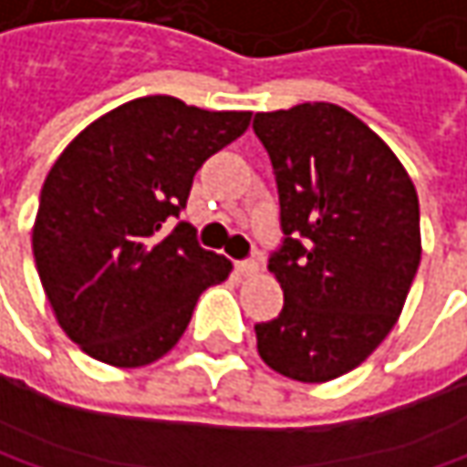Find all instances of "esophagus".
Listing matches in <instances>:
<instances>
[{
    "instance_id": "34e87169",
    "label": "esophagus",
    "mask_w": 467,
    "mask_h": 467,
    "mask_svg": "<svg viewBox=\"0 0 467 467\" xmlns=\"http://www.w3.org/2000/svg\"><path fill=\"white\" fill-rule=\"evenodd\" d=\"M234 267H237V273H240V275H256V273H259V262H256V259H243V262H237V265H234Z\"/></svg>"
}]
</instances>
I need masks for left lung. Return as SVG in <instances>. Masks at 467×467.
<instances>
[{"instance_id": "8db88e82", "label": "left lung", "mask_w": 467, "mask_h": 467, "mask_svg": "<svg viewBox=\"0 0 467 467\" xmlns=\"http://www.w3.org/2000/svg\"><path fill=\"white\" fill-rule=\"evenodd\" d=\"M280 200L270 273L283 310L256 323L277 374L328 382L368 358L401 316L420 267L417 190L390 147L337 104L259 111Z\"/></svg>"}]
</instances>
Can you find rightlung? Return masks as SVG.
<instances>
[{"label":"right lung","mask_w":467,"mask_h":467,"mask_svg":"<svg viewBox=\"0 0 467 467\" xmlns=\"http://www.w3.org/2000/svg\"><path fill=\"white\" fill-rule=\"evenodd\" d=\"M251 111L147 96L90 122L56 160L31 233L53 313L90 358L139 368L190 326L200 294L230 275L187 222L192 179L245 133Z\"/></svg>","instance_id":"right-lung-1"}]
</instances>
